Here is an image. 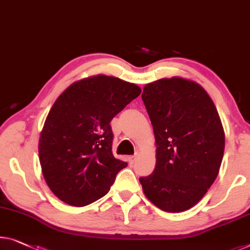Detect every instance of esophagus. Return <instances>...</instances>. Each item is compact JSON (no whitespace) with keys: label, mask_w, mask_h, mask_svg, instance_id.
<instances>
[{"label":"esophagus","mask_w":250,"mask_h":250,"mask_svg":"<svg viewBox=\"0 0 250 250\" xmlns=\"http://www.w3.org/2000/svg\"><path fill=\"white\" fill-rule=\"evenodd\" d=\"M137 161V156H129L128 157V162L130 165H132V164H135Z\"/></svg>","instance_id":"esophagus-1"}]
</instances>
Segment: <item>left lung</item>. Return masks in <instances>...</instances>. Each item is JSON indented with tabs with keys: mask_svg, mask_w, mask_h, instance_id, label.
Listing matches in <instances>:
<instances>
[{
	"mask_svg": "<svg viewBox=\"0 0 250 250\" xmlns=\"http://www.w3.org/2000/svg\"><path fill=\"white\" fill-rule=\"evenodd\" d=\"M156 140V167L139 182L147 199L166 212L194 207L213 184L225 151V131L200 84L162 78L144 87Z\"/></svg>",
	"mask_w": 250,
	"mask_h": 250,
	"instance_id": "8db88e82",
	"label": "left lung"
}]
</instances>
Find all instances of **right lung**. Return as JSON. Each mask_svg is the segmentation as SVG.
I'll return each mask as SVG.
<instances>
[{
	"mask_svg": "<svg viewBox=\"0 0 250 250\" xmlns=\"http://www.w3.org/2000/svg\"><path fill=\"white\" fill-rule=\"evenodd\" d=\"M136 84L96 75L69 85L51 106L39 138V161L51 192L84 207L110 191L128 164L114 158L110 122L140 95Z\"/></svg>",
	"mask_w": 250,
	"mask_h": 250,
	"instance_id": "right-lung-1",
	"label": "right lung"
}]
</instances>
